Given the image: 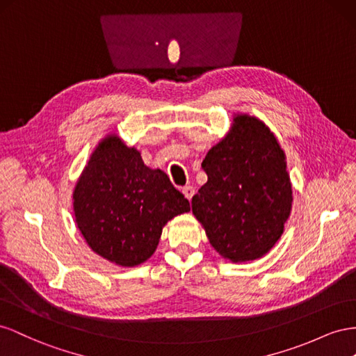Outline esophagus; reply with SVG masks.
I'll use <instances>...</instances> for the list:
<instances>
[{"label": "esophagus", "instance_id": "1", "mask_svg": "<svg viewBox=\"0 0 356 356\" xmlns=\"http://www.w3.org/2000/svg\"><path fill=\"white\" fill-rule=\"evenodd\" d=\"M181 192H184V195L188 200H192V197H194V194H195V189H194V186H185L184 189H181Z\"/></svg>", "mask_w": 356, "mask_h": 356}]
</instances>
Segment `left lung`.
Wrapping results in <instances>:
<instances>
[{"instance_id": "1", "label": "left lung", "mask_w": 356, "mask_h": 356, "mask_svg": "<svg viewBox=\"0 0 356 356\" xmlns=\"http://www.w3.org/2000/svg\"><path fill=\"white\" fill-rule=\"evenodd\" d=\"M201 167L207 184L192 198V213L210 245L232 262L266 255L292 207L286 158L270 128L255 116L237 115Z\"/></svg>"}]
</instances>
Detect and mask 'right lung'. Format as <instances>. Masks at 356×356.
Here are the masks:
<instances>
[{"label":"right lung","instance_id":"right-lung-1","mask_svg":"<svg viewBox=\"0 0 356 356\" xmlns=\"http://www.w3.org/2000/svg\"><path fill=\"white\" fill-rule=\"evenodd\" d=\"M77 227L89 248L122 267L147 261L162 227L191 210L185 195L161 170L116 134L98 143L73 192Z\"/></svg>","mask_w":356,"mask_h":356}]
</instances>
